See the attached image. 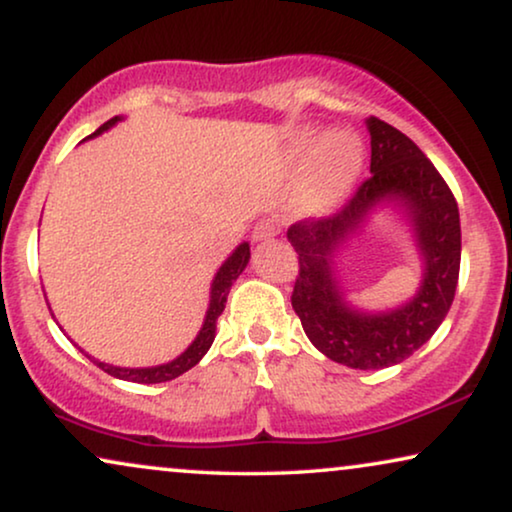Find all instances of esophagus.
Returning <instances> with one entry per match:
<instances>
[{
	"label": "esophagus",
	"mask_w": 512,
	"mask_h": 512,
	"mask_svg": "<svg viewBox=\"0 0 512 512\" xmlns=\"http://www.w3.org/2000/svg\"><path fill=\"white\" fill-rule=\"evenodd\" d=\"M251 237H254V242L270 240V237H275V226L270 221H258L254 230H251Z\"/></svg>",
	"instance_id": "1"
}]
</instances>
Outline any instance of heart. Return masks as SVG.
<instances>
[{"mask_svg":"<svg viewBox=\"0 0 512 512\" xmlns=\"http://www.w3.org/2000/svg\"><path fill=\"white\" fill-rule=\"evenodd\" d=\"M303 128L291 137L289 158L303 163L293 209L317 216L331 209L349 191L363 167V142L349 130H328L321 135Z\"/></svg>","mask_w":512,"mask_h":512,"instance_id":"b5f03b06","label":"heart"}]
</instances>
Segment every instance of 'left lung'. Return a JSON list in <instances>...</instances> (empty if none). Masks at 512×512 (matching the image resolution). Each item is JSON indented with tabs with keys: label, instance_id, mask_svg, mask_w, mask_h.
<instances>
[{
	"label": "left lung",
	"instance_id": "1",
	"mask_svg": "<svg viewBox=\"0 0 512 512\" xmlns=\"http://www.w3.org/2000/svg\"><path fill=\"white\" fill-rule=\"evenodd\" d=\"M370 177L338 214L298 221L286 230L300 272L291 305L321 354L359 370L396 366L426 345L450 312L459 279V207L445 179L403 132L368 118ZM391 208L416 244L418 291L401 306L366 311L351 303L339 265L348 242L365 232L372 214Z\"/></svg>",
	"mask_w": 512,
	"mask_h": 512
}]
</instances>
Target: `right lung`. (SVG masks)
<instances>
[{"label":"right lung","mask_w":512,"mask_h":512,"mask_svg":"<svg viewBox=\"0 0 512 512\" xmlns=\"http://www.w3.org/2000/svg\"><path fill=\"white\" fill-rule=\"evenodd\" d=\"M123 116H114L111 121H107L102 125V128H97L93 137H100L102 132H107L114 128L116 123H121ZM251 258V251H249V242H242L237 244L233 249V254H230L226 261L221 263V268L216 270V275L212 279V286H209V305H207V312H205V321H202L198 335H195L191 345H188L184 352H181L177 359L167 361V363H158V366H146V368H123V366H114V363H104V361H97L93 356L86 354L81 349L83 354L88 356L90 361L95 363V366H100L104 373L118 377V380H128V382H137V384H158V382H170L174 377L184 375L186 370H191L195 363H200L202 356L209 352V347H212V342L216 338V321H219L223 307H226V300H228V293H230V286L237 277L242 275L244 268H247ZM51 307V305H48Z\"/></svg>","instance_id":"obj_1"}]
</instances>
